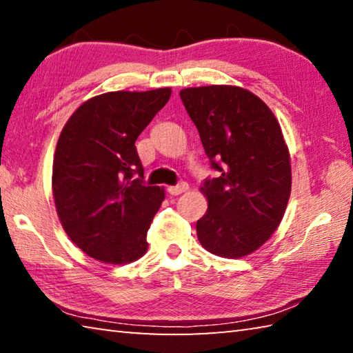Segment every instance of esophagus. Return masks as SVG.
I'll list each match as a JSON object with an SVG mask.
<instances>
[{
    "mask_svg": "<svg viewBox=\"0 0 353 353\" xmlns=\"http://www.w3.org/2000/svg\"><path fill=\"white\" fill-rule=\"evenodd\" d=\"M187 190H188L187 182H179L177 185H171V187H168V193L172 194V196H177L181 193H185Z\"/></svg>",
    "mask_w": 353,
    "mask_h": 353,
    "instance_id": "obj_1",
    "label": "esophagus"
}]
</instances>
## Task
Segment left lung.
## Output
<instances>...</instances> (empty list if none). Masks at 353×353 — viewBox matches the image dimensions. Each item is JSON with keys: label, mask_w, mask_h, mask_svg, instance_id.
I'll return each instance as SVG.
<instances>
[{"label": "left lung", "mask_w": 353, "mask_h": 353, "mask_svg": "<svg viewBox=\"0 0 353 353\" xmlns=\"http://www.w3.org/2000/svg\"><path fill=\"white\" fill-rule=\"evenodd\" d=\"M218 177L201 190L207 213L196 232L208 252L240 259L270 240L291 193L290 152L282 129L260 98L240 87L208 85L181 92Z\"/></svg>", "instance_id": "8db88e82"}]
</instances>
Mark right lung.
Wrapping results in <instances>:
<instances>
[{"label": "right lung", "mask_w": 353, "mask_h": 353, "mask_svg": "<svg viewBox=\"0 0 353 353\" xmlns=\"http://www.w3.org/2000/svg\"><path fill=\"white\" fill-rule=\"evenodd\" d=\"M170 97L171 88L99 94L62 129L52 194L63 230L93 259L123 265L148 250L146 234L165 193L145 183L135 141Z\"/></svg>", "instance_id": "add662e5"}]
</instances>
